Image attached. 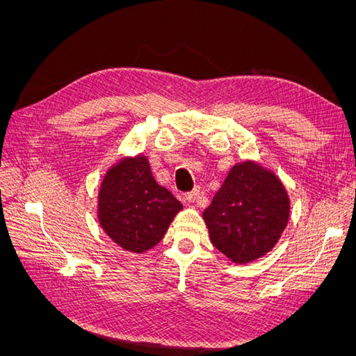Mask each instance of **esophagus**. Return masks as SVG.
<instances>
[{"label": "esophagus", "mask_w": 356, "mask_h": 356, "mask_svg": "<svg viewBox=\"0 0 356 356\" xmlns=\"http://www.w3.org/2000/svg\"><path fill=\"white\" fill-rule=\"evenodd\" d=\"M197 197H199V190L197 188H195L193 191H188L187 195H186V199L188 202H191V203H195L197 200Z\"/></svg>", "instance_id": "esophagus-1"}]
</instances>
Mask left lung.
Listing matches in <instances>:
<instances>
[{
    "label": "left lung",
    "mask_w": 356,
    "mask_h": 356,
    "mask_svg": "<svg viewBox=\"0 0 356 356\" xmlns=\"http://www.w3.org/2000/svg\"><path fill=\"white\" fill-rule=\"evenodd\" d=\"M288 218L284 184L252 161L234 165L203 211L212 245L233 263H250L272 251Z\"/></svg>",
    "instance_id": "8db88e82"
}]
</instances>
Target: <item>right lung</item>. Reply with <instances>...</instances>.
Segmentation results:
<instances>
[{
  "label": "right lung",
  "mask_w": 356,
  "mask_h": 356,
  "mask_svg": "<svg viewBox=\"0 0 356 356\" xmlns=\"http://www.w3.org/2000/svg\"><path fill=\"white\" fill-rule=\"evenodd\" d=\"M182 209L172 193L157 184L145 156L124 159L102 179L98 217L105 233L129 252L156 246Z\"/></svg>",
  "instance_id": "right-lung-1"
}]
</instances>
